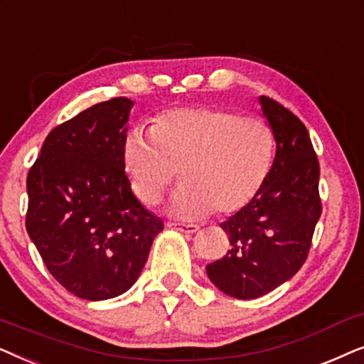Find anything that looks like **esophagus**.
Here are the masks:
<instances>
[{"label":"esophagus","mask_w":364,"mask_h":364,"mask_svg":"<svg viewBox=\"0 0 364 364\" xmlns=\"http://www.w3.org/2000/svg\"><path fill=\"white\" fill-rule=\"evenodd\" d=\"M168 226L176 228V230L183 231V232H190V235H193V232H196L198 230H200V226L198 225H185V223H169Z\"/></svg>","instance_id":"obj_1"}]
</instances>
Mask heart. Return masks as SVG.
I'll return each mask as SVG.
<instances>
[{
  "label": "heart",
  "instance_id": "1",
  "mask_svg": "<svg viewBox=\"0 0 364 364\" xmlns=\"http://www.w3.org/2000/svg\"><path fill=\"white\" fill-rule=\"evenodd\" d=\"M274 156V136L259 116H238L220 106L164 111L151 133L134 128L123 143V163L133 193L153 206L176 178V216H201L215 210L232 215L263 190Z\"/></svg>",
  "mask_w": 364,
  "mask_h": 364
}]
</instances>
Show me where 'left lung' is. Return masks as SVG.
Masks as SVG:
<instances>
[{
	"mask_svg": "<svg viewBox=\"0 0 364 364\" xmlns=\"http://www.w3.org/2000/svg\"><path fill=\"white\" fill-rule=\"evenodd\" d=\"M259 105L276 141L273 166L259 195L221 223L231 250L206 266L211 283L238 299L259 298L293 278L321 216L319 163L306 126L268 96Z\"/></svg>",
	"mask_w": 364,
	"mask_h": 364,
	"instance_id": "8db88e82",
	"label": "left lung"
}]
</instances>
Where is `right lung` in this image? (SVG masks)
I'll return each mask as SVG.
<instances>
[{
	"mask_svg": "<svg viewBox=\"0 0 364 364\" xmlns=\"http://www.w3.org/2000/svg\"><path fill=\"white\" fill-rule=\"evenodd\" d=\"M133 105L113 98L56 126L28 173V235L53 278L88 301L128 291L164 228L124 173Z\"/></svg>",
	"mask_w": 364,
	"mask_h": 364,
	"instance_id": "1",
	"label": "right lung"
}]
</instances>
